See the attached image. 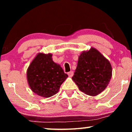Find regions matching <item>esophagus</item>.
I'll use <instances>...</instances> for the list:
<instances>
[{
    "label": "esophagus",
    "mask_w": 132,
    "mask_h": 132,
    "mask_svg": "<svg viewBox=\"0 0 132 132\" xmlns=\"http://www.w3.org/2000/svg\"><path fill=\"white\" fill-rule=\"evenodd\" d=\"M68 74L69 77H72L73 76V75H74V73H73V71H70V72H69V73H68Z\"/></svg>",
    "instance_id": "34e87169"
}]
</instances>
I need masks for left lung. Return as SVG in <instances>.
<instances>
[{
  "mask_svg": "<svg viewBox=\"0 0 132 132\" xmlns=\"http://www.w3.org/2000/svg\"><path fill=\"white\" fill-rule=\"evenodd\" d=\"M112 75L110 62L97 49L91 47L80 53L72 80L82 92L95 96L107 87Z\"/></svg>",
  "mask_w": 132,
  "mask_h": 132,
  "instance_id": "obj_1",
  "label": "left lung"
}]
</instances>
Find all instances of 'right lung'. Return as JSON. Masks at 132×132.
<instances>
[{"mask_svg": "<svg viewBox=\"0 0 132 132\" xmlns=\"http://www.w3.org/2000/svg\"><path fill=\"white\" fill-rule=\"evenodd\" d=\"M51 53H38L27 70V79L31 90L42 97L56 94L68 77L59 64L52 61Z\"/></svg>", "mask_w": 132, "mask_h": 132, "instance_id": "1", "label": "right lung"}]
</instances>
